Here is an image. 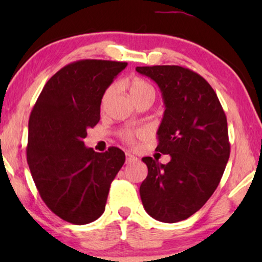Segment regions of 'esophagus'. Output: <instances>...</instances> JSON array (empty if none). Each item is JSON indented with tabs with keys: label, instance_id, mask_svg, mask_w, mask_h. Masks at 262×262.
Instances as JSON below:
<instances>
[{
	"label": "esophagus",
	"instance_id": "34e87169",
	"mask_svg": "<svg viewBox=\"0 0 262 262\" xmlns=\"http://www.w3.org/2000/svg\"><path fill=\"white\" fill-rule=\"evenodd\" d=\"M137 157L132 155L130 152H126V163H134V162H137Z\"/></svg>",
	"mask_w": 262,
	"mask_h": 262
}]
</instances>
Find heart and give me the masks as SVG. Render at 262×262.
Returning a JSON list of instances; mask_svg holds the SVG:
<instances>
[{"label": "heart", "instance_id": "heart-1", "mask_svg": "<svg viewBox=\"0 0 262 262\" xmlns=\"http://www.w3.org/2000/svg\"><path fill=\"white\" fill-rule=\"evenodd\" d=\"M127 89H128V93H130V96L131 99L134 100V101H137V100H141V99H145V98H155V89L151 84L149 83L148 81H145L144 78L142 77H138V76H135L132 77L130 81L127 82ZM114 92V87L113 85H111L106 89V92L103 93V96H102V103H105L107 100L111 95H112V93ZM142 135V131H138V130H125L121 132V137L125 142L127 143H132L136 139V137H138V136Z\"/></svg>", "mask_w": 262, "mask_h": 262}]
</instances>
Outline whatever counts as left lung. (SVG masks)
I'll return each instance as SVG.
<instances>
[{
    "label": "left lung",
    "mask_w": 262,
    "mask_h": 262,
    "mask_svg": "<svg viewBox=\"0 0 262 262\" xmlns=\"http://www.w3.org/2000/svg\"><path fill=\"white\" fill-rule=\"evenodd\" d=\"M136 70L162 93L166 111L156 150L171 157L167 164L143 157L148 177L141 199L152 218L175 223L202 209L220 184L230 156L227 117L212 87L194 71L179 66Z\"/></svg>",
    "instance_id": "left-lung-1"
}]
</instances>
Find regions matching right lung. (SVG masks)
Wrapping results in <instances>:
<instances>
[{"label": "right lung", "mask_w": 262, "mask_h": 262, "mask_svg": "<svg viewBox=\"0 0 262 262\" xmlns=\"http://www.w3.org/2000/svg\"><path fill=\"white\" fill-rule=\"evenodd\" d=\"M126 66L101 59L68 64L46 82L31 112L26 151L32 178L49 209L69 223L101 216L125 162L117 146L95 152L83 139L99 123L103 93Z\"/></svg>", "instance_id": "add662e5"}]
</instances>
